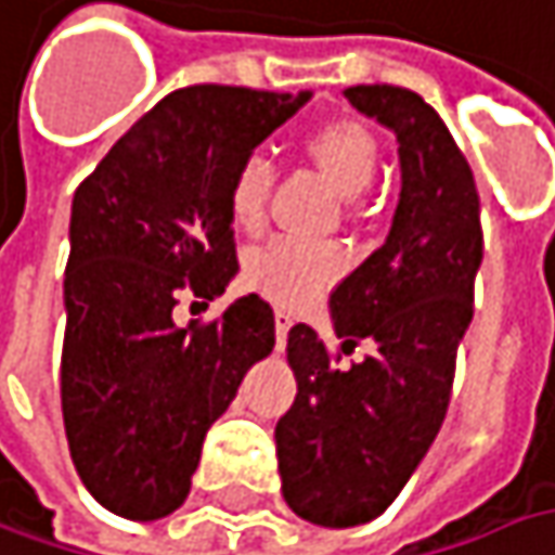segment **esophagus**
<instances>
[{
    "instance_id": "34e87169",
    "label": "esophagus",
    "mask_w": 555,
    "mask_h": 555,
    "mask_svg": "<svg viewBox=\"0 0 555 555\" xmlns=\"http://www.w3.org/2000/svg\"><path fill=\"white\" fill-rule=\"evenodd\" d=\"M288 330H292V317H288L285 310H276V348H279V351L285 348Z\"/></svg>"
}]
</instances>
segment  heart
Segmentation results:
<instances>
[{"label":"heart","instance_id":"b5f03b06","mask_svg":"<svg viewBox=\"0 0 555 555\" xmlns=\"http://www.w3.org/2000/svg\"><path fill=\"white\" fill-rule=\"evenodd\" d=\"M308 156L326 172L345 197H358L374 184L379 172V147L376 138L351 118H333L313 128L305 141ZM273 163L260 153L245 156L225 191V210L235 229L260 232L270 219V197H273ZM345 250L326 242H305V238H273L270 245L247 254V279L263 288L279 305H305L320 295L330 282L345 273Z\"/></svg>","mask_w":555,"mask_h":555}]
</instances>
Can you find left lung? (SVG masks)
Here are the masks:
<instances>
[{
  "instance_id": "left-lung-1",
  "label": "left lung",
  "mask_w": 555,
  "mask_h": 555,
  "mask_svg": "<svg viewBox=\"0 0 555 555\" xmlns=\"http://www.w3.org/2000/svg\"><path fill=\"white\" fill-rule=\"evenodd\" d=\"M345 100L396 131L402 194L386 245L330 295L345 354L361 339L374 351L336 367L343 354L308 323L288 330L298 396L276 424L282 496L323 528L383 515L437 440L483 257L472 166L440 113L392 83L348 87Z\"/></svg>"
}]
</instances>
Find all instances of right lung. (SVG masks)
I'll list each match as a JSON object with an SVG mask.
<instances>
[{
  "mask_svg": "<svg viewBox=\"0 0 555 555\" xmlns=\"http://www.w3.org/2000/svg\"><path fill=\"white\" fill-rule=\"evenodd\" d=\"M310 93L194 83L141 115L72 201L62 417L100 505L153 521L191 490L212 421L276 345L273 308L245 295L179 326L181 292L212 301L238 273L225 191L235 166Z\"/></svg>",
  "mask_w": 555,
  "mask_h": 555,
  "instance_id": "add662e5",
  "label": "right lung"
}]
</instances>
